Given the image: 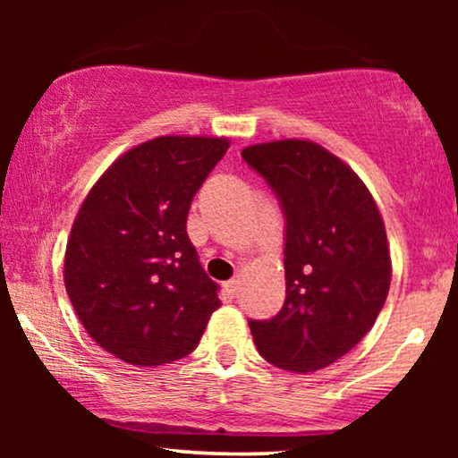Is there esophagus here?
I'll list each match as a JSON object with an SVG mask.
<instances>
[{"mask_svg":"<svg viewBox=\"0 0 458 458\" xmlns=\"http://www.w3.org/2000/svg\"><path fill=\"white\" fill-rule=\"evenodd\" d=\"M237 290H240V281L237 279H229L227 284H225V292H227L229 298H235Z\"/></svg>","mask_w":458,"mask_h":458,"instance_id":"esophagus-1","label":"esophagus"}]
</instances>
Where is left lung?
<instances>
[{"mask_svg": "<svg viewBox=\"0 0 458 458\" xmlns=\"http://www.w3.org/2000/svg\"><path fill=\"white\" fill-rule=\"evenodd\" d=\"M242 158L285 216V302L248 321L262 359L293 373L348 354L384 309L390 248L377 204L352 168L306 140L250 146Z\"/></svg>", "mask_w": 458, "mask_h": 458, "instance_id": "1", "label": "left lung"}]
</instances>
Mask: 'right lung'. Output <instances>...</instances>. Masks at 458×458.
<instances>
[{
	"label": "right lung",
	"instance_id": "right-lung-1",
	"mask_svg": "<svg viewBox=\"0 0 458 458\" xmlns=\"http://www.w3.org/2000/svg\"><path fill=\"white\" fill-rule=\"evenodd\" d=\"M229 149L225 137L166 135L123 154L85 198L68 237L64 284L93 340L129 365L193 352L218 284L187 235L199 187Z\"/></svg>",
	"mask_w": 458,
	"mask_h": 458
}]
</instances>
